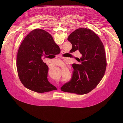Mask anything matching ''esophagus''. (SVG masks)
I'll return each mask as SVG.
<instances>
[{"label": "esophagus", "instance_id": "1", "mask_svg": "<svg viewBox=\"0 0 123 123\" xmlns=\"http://www.w3.org/2000/svg\"><path fill=\"white\" fill-rule=\"evenodd\" d=\"M61 52H62V54H63V52H64V51H63V50H62Z\"/></svg>", "mask_w": 123, "mask_h": 123}]
</instances>
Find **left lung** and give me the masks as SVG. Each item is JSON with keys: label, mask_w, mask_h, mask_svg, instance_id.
<instances>
[{"label": "left lung", "mask_w": 123, "mask_h": 123, "mask_svg": "<svg viewBox=\"0 0 123 123\" xmlns=\"http://www.w3.org/2000/svg\"><path fill=\"white\" fill-rule=\"evenodd\" d=\"M68 40L72 44L70 52L78 50L82 55L74 64L71 80L61 90L82 95L90 92L98 85L106 71L107 62L104 46L97 35L86 28L76 29L70 34Z\"/></svg>", "instance_id": "1"}]
</instances>
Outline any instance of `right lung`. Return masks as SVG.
<instances>
[{"instance_id": "add662e5", "label": "right lung", "mask_w": 123, "mask_h": 123, "mask_svg": "<svg viewBox=\"0 0 123 123\" xmlns=\"http://www.w3.org/2000/svg\"><path fill=\"white\" fill-rule=\"evenodd\" d=\"M60 50L47 31L40 29L31 31L21 43L16 58L17 73L22 84L38 93L56 90L48 80L49 68L43 62L42 57H47Z\"/></svg>"}]
</instances>
